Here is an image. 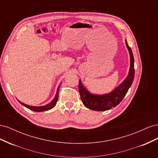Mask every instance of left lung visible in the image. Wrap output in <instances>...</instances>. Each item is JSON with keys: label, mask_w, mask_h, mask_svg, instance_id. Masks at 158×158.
Segmentation results:
<instances>
[{"label": "left lung", "mask_w": 158, "mask_h": 158, "mask_svg": "<svg viewBox=\"0 0 158 158\" xmlns=\"http://www.w3.org/2000/svg\"><path fill=\"white\" fill-rule=\"evenodd\" d=\"M125 44L130 55V68L126 78L111 92L105 94L91 93L79 80V92L81 100L85 107L97 111H107L120 103L130 88L135 78L134 56L132 51L125 40Z\"/></svg>", "instance_id": "8db88e82"}]
</instances>
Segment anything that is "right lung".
Here are the masks:
<instances>
[{
    "mask_svg": "<svg viewBox=\"0 0 158 158\" xmlns=\"http://www.w3.org/2000/svg\"><path fill=\"white\" fill-rule=\"evenodd\" d=\"M60 84H61V83L60 84V85L58 86V88H57L56 93L55 94V96L53 98V99H52L50 103H49L48 104H47V105H45V106H29V105H27V104L23 103L21 102L20 101H19L18 99V101L20 102V103H21L22 106H25L26 107H27V109L31 110V111H33L42 112V111H48V110H50V109L53 108L56 106L57 101H58V99H59V88H60Z\"/></svg>",
    "mask_w": 158,
    "mask_h": 158,
    "instance_id": "obj_1",
    "label": "right lung"
}]
</instances>
